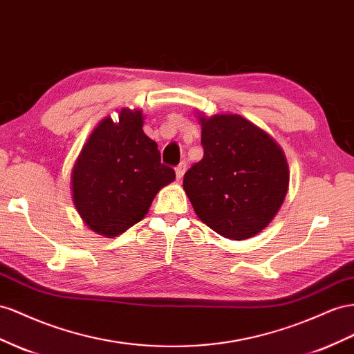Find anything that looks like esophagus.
I'll return each mask as SVG.
<instances>
[{
    "mask_svg": "<svg viewBox=\"0 0 354 354\" xmlns=\"http://www.w3.org/2000/svg\"><path fill=\"white\" fill-rule=\"evenodd\" d=\"M185 173H186V164H180V165L176 168V177H177L178 181H180L181 178H183Z\"/></svg>",
    "mask_w": 354,
    "mask_h": 354,
    "instance_id": "34e87169",
    "label": "esophagus"
}]
</instances>
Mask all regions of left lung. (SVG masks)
I'll return each instance as SVG.
<instances>
[{
    "label": "left lung",
    "instance_id": "8db88e82",
    "mask_svg": "<svg viewBox=\"0 0 354 354\" xmlns=\"http://www.w3.org/2000/svg\"><path fill=\"white\" fill-rule=\"evenodd\" d=\"M204 158L187 169L183 189L196 216L229 240H247L271 223L289 187L281 147L238 114H199Z\"/></svg>",
    "mask_w": 354,
    "mask_h": 354
}]
</instances>
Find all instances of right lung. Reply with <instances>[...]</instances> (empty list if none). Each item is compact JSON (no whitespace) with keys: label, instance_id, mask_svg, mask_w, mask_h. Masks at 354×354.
Segmentation results:
<instances>
[{"label":"right lung","instance_id":"1","mask_svg":"<svg viewBox=\"0 0 354 354\" xmlns=\"http://www.w3.org/2000/svg\"><path fill=\"white\" fill-rule=\"evenodd\" d=\"M142 120L141 110L129 109L120 110L119 122L102 119L71 171L75 209L88 227L107 238L138 223L159 190L176 178L173 168L160 164Z\"/></svg>","mask_w":354,"mask_h":354}]
</instances>
